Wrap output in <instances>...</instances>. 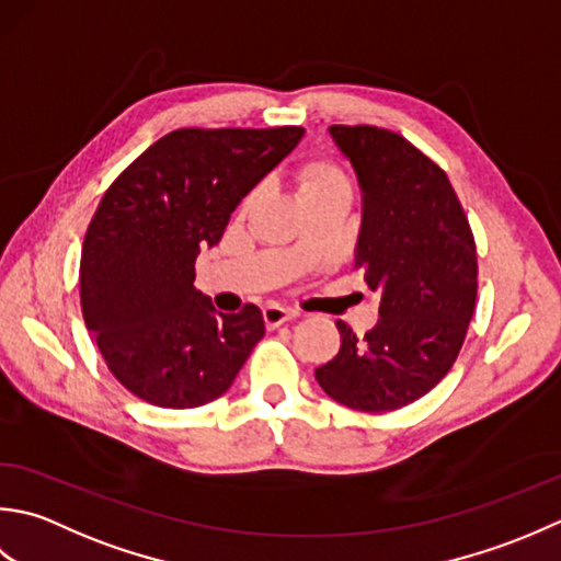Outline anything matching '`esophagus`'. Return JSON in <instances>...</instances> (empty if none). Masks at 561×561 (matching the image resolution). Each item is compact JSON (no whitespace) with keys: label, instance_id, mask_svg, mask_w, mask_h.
Returning a JSON list of instances; mask_svg holds the SVG:
<instances>
[{"label":"esophagus","instance_id":"esophagus-1","mask_svg":"<svg viewBox=\"0 0 561 561\" xmlns=\"http://www.w3.org/2000/svg\"><path fill=\"white\" fill-rule=\"evenodd\" d=\"M295 317H300V312L293 310V307H283L278 302H268L264 307V322L268 329H276L283 322H290V319H295Z\"/></svg>","mask_w":561,"mask_h":561}]
</instances>
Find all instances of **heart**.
I'll use <instances>...</instances> for the list:
<instances>
[{
  "label": "heart",
  "mask_w": 561,
  "mask_h": 561,
  "mask_svg": "<svg viewBox=\"0 0 561 561\" xmlns=\"http://www.w3.org/2000/svg\"><path fill=\"white\" fill-rule=\"evenodd\" d=\"M331 181H344V176H341L334 167L310 164V167H305V171H302V188L324 186V184H331Z\"/></svg>",
  "instance_id": "heart-1"
}]
</instances>
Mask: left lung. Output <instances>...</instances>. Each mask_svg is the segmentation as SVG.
Instances as JSON below:
<instances>
[{"instance_id": "8db88e82", "label": "left lung", "mask_w": 561, "mask_h": 561, "mask_svg": "<svg viewBox=\"0 0 561 561\" xmlns=\"http://www.w3.org/2000/svg\"><path fill=\"white\" fill-rule=\"evenodd\" d=\"M356 169L363 225L356 266L380 295V319L314 370L322 390L356 411H392L436 387L462 348L477 300V249L445 171L402 135L331 125Z\"/></svg>"}]
</instances>
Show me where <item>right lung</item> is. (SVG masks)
I'll return each mask as SVG.
<instances>
[{
  "instance_id": "1",
  "label": "right lung",
  "mask_w": 561,
  "mask_h": 561,
  "mask_svg": "<svg viewBox=\"0 0 561 561\" xmlns=\"http://www.w3.org/2000/svg\"><path fill=\"white\" fill-rule=\"evenodd\" d=\"M302 135L295 125L174 130L101 198L79 264L82 312L108 370L135 397L164 409L208 404L264 339L256 305L222 314L196 290V259Z\"/></svg>"
}]
</instances>
